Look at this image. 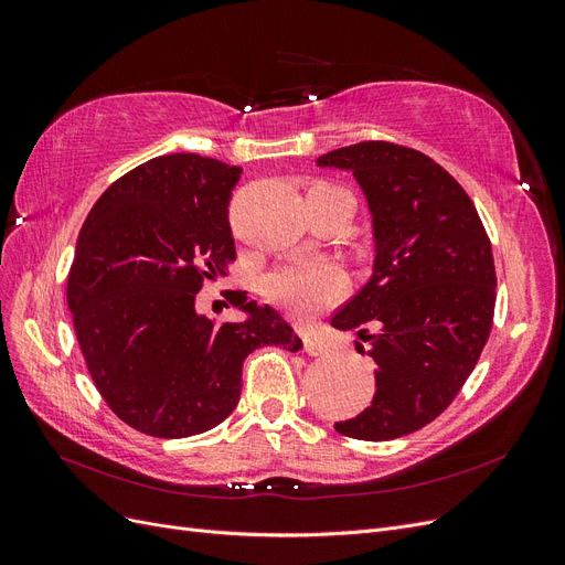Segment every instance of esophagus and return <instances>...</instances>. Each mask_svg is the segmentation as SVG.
I'll return each instance as SVG.
<instances>
[{
  "instance_id": "34e87169",
  "label": "esophagus",
  "mask_w": 565,
  "mask_h": 565,
  "mask_svg": "<svg viewBox=\"0 0 565 565\" xmlns=\"http://www.w3.org/2000/svg\"><path fill=\"white\" fill-rule=\"evenodd\" d=\"M303 349H306V353H309V355H328L332 347H330L328 339L316 334V332H311V334H306Z\"/></svg>"
}]
</instances>
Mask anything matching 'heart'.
<instances>
[{
	"mask_svg": "<svg viewBox=\"0 0 565 565\" xmlns=\"http://www.w3.org/2000/svg\"><path fill=\"white\" fill-rule=\"evenodd\" d=\"M347 287L344 270L328 259L285 264L268 273L266 295L297 316H309L341 297Z\"/></svg>",
	"mask_w": 565,
	"mask_h": 565,
	"instance_id": "heart-1",
	"label": "heart"
}]
</instances>
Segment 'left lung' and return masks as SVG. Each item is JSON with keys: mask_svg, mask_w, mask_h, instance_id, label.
Listing matches in <instances>:
<instances>
[{"mask_svg": "<svg viewBox=\"0 0 565 565\" xmlns=\"http://www.w3.org/2000/svg\"><path fill=\"white\" fill-rule=\"evenodd\" d=\"M316 164L353 174L372 224L370 278L332 328L355 330V351L367 341L377 388L372 405L334 429L401 438L452 403L486 347L498 287L492 247L465 188L419 150L363 141Z\"/></svg>", "mask_w": 565, "mask_h": 565, "instance_id": "8db88e82", "label": "left lung"}]
</instances>
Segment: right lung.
Returning <instances> with one entry per match:
<instances>
[{"mask_svg":"<svg viewBox=\"0 0 565 565\" xmlns=\"http://www.w3.org/2000/svg\"><path fill=\"white\" fill-rule=\"evenodd\" d=\"M241 174L195 152L152 158L117 179L79 231L67 278L75 334L100 396L141 434L214 429L241 401L254 349L301 347L273 306L241 292L237 322L195 309L202 278L235 259L228 202Z\"/></svg>","mask_w":565,"mask_h":565,"instance_id":"right-lung-1","label":"right lung"}]
</instances>
